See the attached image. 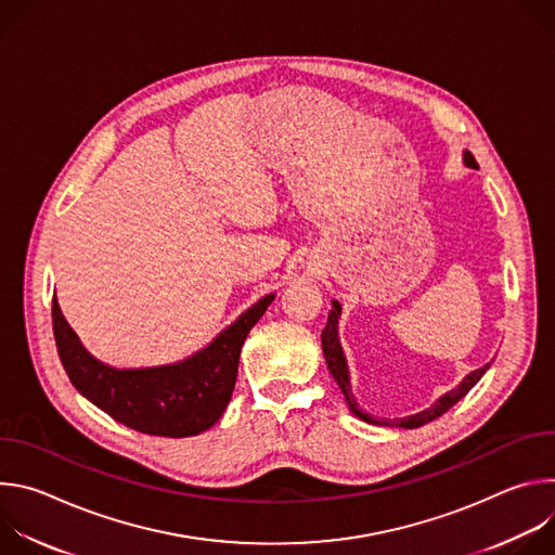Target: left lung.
<instances>
[{"label":"left lung","mask_w":555,"mask_h":555,"mask_svg":"<svg viewBox=\"0 0 555 555\" xmlns=\"http://www.w3.org/2000/svg\"><path fill=\"white\" fill-rule=\"evenodd\" d=\"M465 165L472 167V169H479L477 160H474V155H472L469 151L465 153ZM338 315H340V305L334 300V309H332L330 319H327V327L323 330V336H321V338H323V353H325V360H327V366H330L334 379L338 382V386H340L343 392H345V398H347V402H349L351 413H353L356 417H360L362 422L379 424V426H398V428H420V426H426V424L435 422L437 417H441L443 413H448L461 398H465V395L469 392V388H472L474 384H477V382L483 377V373L490 369V364H486V366H481V369H477V371H472L454 390L446 392L437 404H433V406L426 409L424 413H417V415H411V417H404V420H392V422L382 420V422H377V420H373V415L362 413V411L358 409V404L353 402V398H351V390H349V371H347V362H345L343 347H340V340H338Z\"/></svg>","instance_id":"obj_1"}]
</instances>
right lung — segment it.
<instances>
[{
  "label": "right lung",
  "instance_id": "add662e5",
  "mask_svg": "<svg viewBox=\"0 0 555 555\" xmlns=\"http://www.w3.org/2000/svg\"><path fill=\"white\" fill-rule=\"evenodd\" d=\"M274 294L253 305L206 349L171 366L118 371L94 360L74 336L52 298V330L61 364L76 390L116 422L144 435L191 437L225 411L246 336Z\"/></svg>",
  "mask_w": 555,
  "mask_h": 555
}]
</instances>
